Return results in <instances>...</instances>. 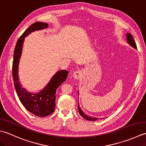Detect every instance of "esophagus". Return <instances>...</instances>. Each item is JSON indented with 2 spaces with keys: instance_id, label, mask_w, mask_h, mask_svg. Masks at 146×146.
<instances>
[{
  "instance_id": "1",
  "label": "esophagus",
  "mask_w": 146,
  "mask_h": 146,
  "mask_svg": "<svg viewBox=\"0 0 146 146\" xmlns=\"http://www.w3.org/2000/svg\"><path fill=\"white\" fill-rule=\"evenodd\" d=\"M82 75V73L81 72V71H76L75 72H74L73 76L75 79L78 80L81 78Z\"/></svg>"
}]
</instances>
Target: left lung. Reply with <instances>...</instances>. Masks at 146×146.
Wrapping results in <instances>:
<instances>
[{
	"mask_svg": "<svg viewBox=\"0 0 146 146\" xmlns=\"http://www.w3.org/2000/svg\"><path fill=\"white\" fill-rule=\"evenodd\" d=\"M126 37H127V42L128 43V44L132 46V48H134V49H137V46H136V44L135 42V41L134 38H133L132 36L131 35V34L127 33L126 34ZM78 94H79V93L78 92ZM78 111H79V113L84 118V119L88 120H90V121H95V120H98V117H93L91 116H88L87 115L85 114V113L83 112L82 111V110L81 109V108L80 107V105L79 104H78Z\"/></svg>",
	"mask_w": 146,
	"mask_h": 146,
	"instance_id": "left-lung-1",
	"label": "left lung"
}]
</instances>
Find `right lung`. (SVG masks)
I'll return each instance as SVG.
<instances>
[{"mask_svg": "<svg viewBox=\"0 0 146 146\" xmlns=\"http://www.w3.org/2000/svg\"><path fill=\"white\" fill-rule=\"evenodd\" d=\"M48 24L36 22L27 28L17 40L14 52L12 76L15 89L21 102L26 109L35 115L44 117L53 112L56 104V92L61 83L66 81L68 75L66 70H59L52 76L44 88L38 93H31L22 86L18 75L19 64L23 52L24 39L36 31L46 29Z\"/></svg>", "mask_w": 146, "mask_h": 146, "instance_id": "add662e5", "label": "right lung"}]
</instances>
